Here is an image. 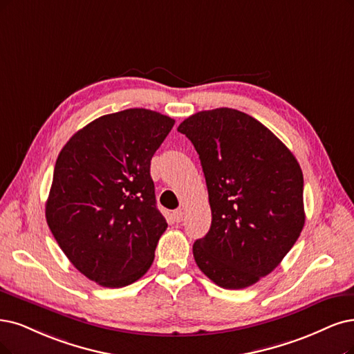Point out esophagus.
<instances>
[{
  "mask_svg": "<svg viewBox=\"0 0 354 354\" xmlns=\"http://www.w3.org/2000/svg\"><path fill=\"white\" fill-rule=\"evenodd\" d=\"M172 216H174V220L176 221V223H180V221L184 220V212L182 210H175Z\"/></svg>",
  "mask_w": 354,
  "mask_h": 354,
  "instance_id": "obj_1",
  "label": "esophagus"
}]
</instances>
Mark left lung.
I'll list each match as a JSON object with an SVG mask.
<instances>
[{
    "instance_id": "8db88e82",
    "label": "left lung",
    "mask_w": 354,
    "mask_h": 354,
    "mask_svg": "<svg viewBox=\"0 0 354 354\" xmlns=\"http://www.w3.org/2000/svg\"><path fill=\"white\" fill-rule=\"evenodd\" d=\"M178 131L200 156L212 226L192 254L223 289L266 277L305 225L304 174L296 157L255 118L230 108L194 113Z\"/></svg>"
}]
</instances>
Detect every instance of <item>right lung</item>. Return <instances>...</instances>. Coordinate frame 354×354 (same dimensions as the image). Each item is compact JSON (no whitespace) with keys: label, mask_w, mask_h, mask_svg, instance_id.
Masks as SVG:
<instances>
[{"label":"right lung","mask_w":354,"mask_h":354,"mask_svg":"<svg viewBox=\"0 0 354 354\" xmlns=\"http://www.w3.org/2000/svg\"><path fill=\"white\" fill-rule=\"evenodd\" d=\"M175 120L150 109L103 115L62 147L46 221L90 280L124 287L150 268L167 223L156 207L150 160Z\"/></svg>","instance_id":"obj_1"}]
</instances>
